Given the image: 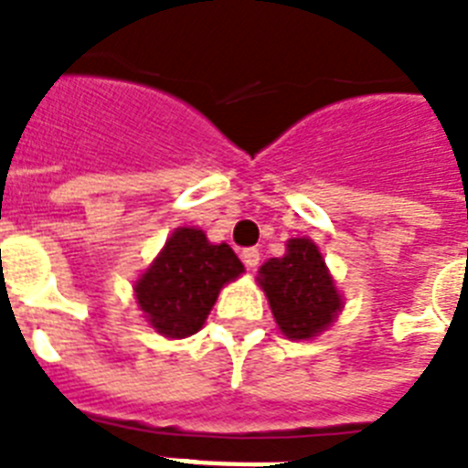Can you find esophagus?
I'll use <instances>...</instances> for the list:
<instances>
[{
  "instance_id": "obj_1",
  "label": "esophagus",
  "mask_w": 468,
  "mask_h": 468,
  "mask_svg": "<svg viewBox=\"0 0 468 468\" xmlns=\"http://www.w3.org/2000/svg\"><path fill=\"white\" fill-rule=\"evenodd\" d=\"M242 262L248 270H257V264H260V250L257 248H245L242 250Z\"/></svg>"
}]
</instances>
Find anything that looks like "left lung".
<instances>
[{"instance_id": "8db88e82", "label": "left lung", "mask_w": 468, "mask_h": 468, "mask_svg": "<svg viewBox=\"0 0 468 468\" xmlns=\"http://www.w3.org/2000/svg\"><path fill=\"white\" fill-rule=\"evenodd\" d=\"M260 286L267 293L279 330L289 340H311L333 325L342 311V296L308 238H292L284 257H271L260 267Z\"/></svg>"}]
</instances>
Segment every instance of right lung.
I'll list each match as a JSON object with an SVG mask.
<instances>
[{"label": "right lung", "mask_w": 468, "mask_h": 468, "mask_svg": "<svg viewBox=\"0 0 468 468\" xmlns=\"http://www.w3.org/2000/svg\"><path fill=\"white\" fill-rule=\"evenodd\" d=\"M242 271L230 245H211L198 228H176L135 282V299L157 333L189 337L201 330L220 289Z\"/></svg>", "instance_id": "add662e5"}]
</instances>
